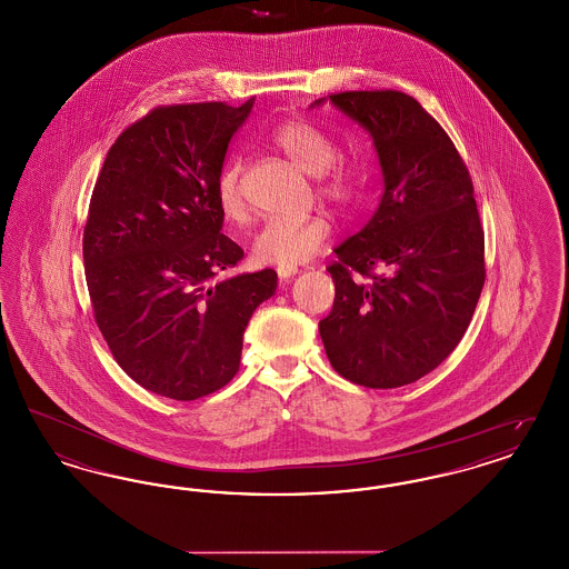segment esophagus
<instances>
[{"label": "esophagus", "mask_w": 569, "mask_h": 569, "mask_svg": "<svg viewBox=\"0 0 569 569\" xmlns=\"http://www.w3.org/2000/svg\"><path fill=\"white\" fill-rule=\"evenodd\" d=\"M297 272V267H279V269H277L279 281H290V279H292Z\"/></svg>", "instance_id": "esophagus-1"}]
</instances>
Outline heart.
I'll use <instances>...</instances> for the list:
<instances>
[{
  "label": "heart",
  "instance_id": "1",
  "mask_svg": "<svg viewBox=\"0 0 569 569\" xmlns=\"http://www.w3.org/2000/svg\"><path fill=\"white\" fill-rule=\"evenodd\" d=\"M272 144L298 168L318 177L320 191L341 207H353L365 196V172L360 166L337 160V142L318 126L295 119L281 123L271 136ZM217 204L226 219L244 213L243 160L232 158L217 177ZM330 239L325 216H277L264 221L251 243L258 264L297 267L313 258Z\"/></svg>",
  "mask_w": 569,
  "mask_h": 569
}]
</instances>
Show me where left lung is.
<instances>
[{
  "instance_id": "obj_1",
  "label": "left lung",
  "mask_w": 569,
  "mask_h": 569,
  "mask_svg": "<svg viewBox=\"0 0 569 569\" xmlns=\"http://www.w3.org/2000/svg\"><path fill=\"white\" fill-rule=\"evenodd\" d=\"M325 102L371 136L383 193L369 223L335 249V302L320 337L339 376L399 388L459 346L485 288L473 186L450 136L411 96L346 91L311 109Z\"/></svg>"
}]
</instances>
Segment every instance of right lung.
I'll list each match as a JSON object with an SVG mask.
<instances>
[{"label":"right lung","instance_id":"add662e5","mask_svg":"<svg viewBox=\"0 0 569 569\" xmlns=\"http://www.w3.org/2000/svg\"><path fill=\"white\" fill-rule=\"evenodd\" d=\"M253 100L151 110L114 140L82 234L96 322L119 367L174 401L237 376L244 328L277 290L264 269L217 279L243 249L221 234L217 177Z\"/></svg>","mask_w":569,"mask_h":569}]
</instances>
